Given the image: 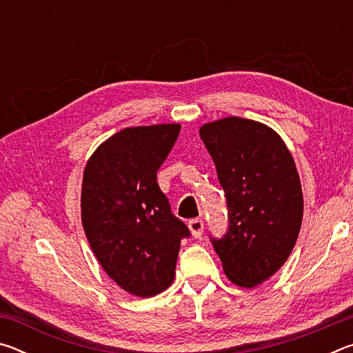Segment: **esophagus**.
Here are the masks:
<instances>
[{
    "mask_svg": "<svg viewBox=\"0 0 353 353\" xmlns=\"http://www.w3.org/2000/svg\"><path fill=\"white\" fill-rule=\"evenodd\" d=\"M188 229L191 232V235L194 238H199L202 235V232H204V221L196 218V219H191L188 223Z\"/></svg>",
    "mask_w": 353,
    "mask_h": 353,
    "instance_id": "obj_1",
    "label": "esophagus"
}]
</instances>
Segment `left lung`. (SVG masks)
Masks as SVG:
<instances>
[{"label":"left lung","instance_id":"8db88e82","mask_svg":"<svg viewBox=\"0 0 353 353\" xmlns=\"http://www.w3.org/2000/svg\"><path fill=\"white\" fill-rule=\"evenodd\" d=\"M199 135L229 208V230L212 238L213 248L227 279L254 288L283 266L301 230L303 196L294 159L276 130L254 119H216Z\"/></svg>","mask_w":353,"mask_h":353}]
</instances>
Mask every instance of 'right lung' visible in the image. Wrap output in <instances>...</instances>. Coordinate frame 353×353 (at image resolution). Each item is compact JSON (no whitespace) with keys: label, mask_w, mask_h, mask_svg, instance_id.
Returning <instances> with one entry per match:
<instances>
[{"label":"right lung","mask_w":353,"mask_h":353,"mask_svg":"<svg viewBox=\"0 0 353 353\" xmlns=\"http://www.w3.org/2000/svg\"><path fill=\"white\" fill-rule=\"evenodd\" d=\"M181 124L119 130L97 148L82 177L81 216L94 256L119 288L152 297L174 280L188 227L157 183Z\"/></svg>","instance_id":"right-lung-1"}]
</instances>
